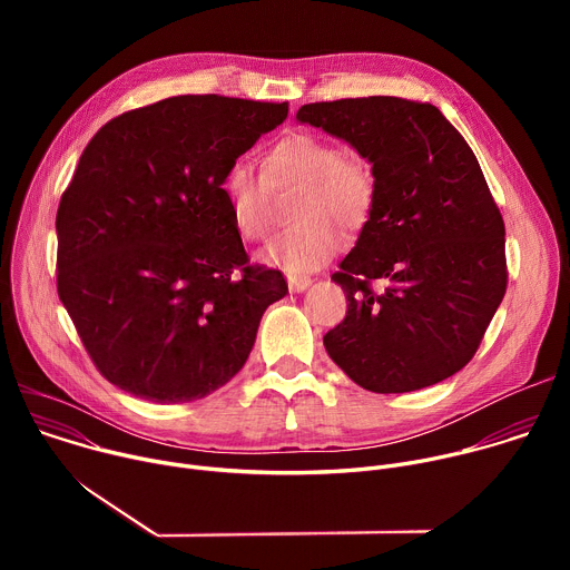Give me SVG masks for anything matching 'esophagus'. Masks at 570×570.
<instances>
[{"instance_id":"34e87169","label":"esophagus","mask_w":570,"mask_h":570,"mask_svg":"<svg viewBox=\"0 0 570 570\" xmlns=\"http://www.w3.org/2000/svg\"><path fill=\"white\" fill-rule=\"evenodd\" d=\"M311 284H313V279L306 275H288V286L293 293H304Z\"/></svg>"}]
</instances>
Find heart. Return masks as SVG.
I'll return each instance as SVG.
<instances>
[{
  "label": "heart",
  "mask_w": 570,
  "mask_h": 570,
  "mask_svg": "<svg viewBox=\"0 0 570 570\" xmlns=\"http://www.w3.org/2000/svg\"><path fill=\"white\" fill-rule=\"evenodd\" d=\"M268 187L302 185L293 200L297 218L277 234L262 259L288 273H306L327 264L341 250V229H361L374 209L376 183L367 161L345 155L334 141L313 132L282 137L264 159ZM248 161H236L220 183L234 232L257 240L268 229V194Z\"/></svg>",
  "instance_id": "heart-1"
}]
</instances>
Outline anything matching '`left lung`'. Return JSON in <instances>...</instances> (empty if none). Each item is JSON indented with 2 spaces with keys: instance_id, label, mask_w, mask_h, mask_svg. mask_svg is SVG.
Segmentation results:
<instances>
[{
  "instance_id": "1",
  "label": "left lung",
  "mask_w": 570,
  "mask_h": 570,
  "mask_svg": "<svg viewBox=\"0 0 570 570\" xmlns=\"http://www.w3.org/2000/svg\"><path fill=\"white\" fill-rule=\"evenodd\" d=\"M297 121L347 141L376 183L372 216L332 275L350 306L324 336L327 354L379 394L453 376L508 288L505 225L473 150L435 106L399 97L306 104Z\"/></svg>"
}]
</instances>
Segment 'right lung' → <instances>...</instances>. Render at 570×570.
I'll use <instances>...</instances> for the list:
<instances>
[{
	"instance_id": "1",
	"label": "right lung",
	"mask_w": 570,
	"mask_h": 570,
	"mask_svg": "<svg viewBox=\"0 0 570 570\" xmlns=\"http://www.w3.org/2000/svg\"><path fill=\"white\" fill-rule=\"evenodd\" d=\"M286 104L185 95L124 112L86 146L58 214V295L97 370L155 403L225 385L284 275L248 266L220 183Z\"/></svg>"
}]
</instances>
